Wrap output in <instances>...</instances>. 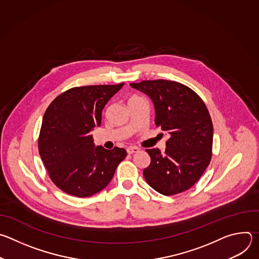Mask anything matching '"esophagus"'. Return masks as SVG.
<instances>
[{"label":"esophagus","mask_w":259,"mask_h":259,"mask_svg":"<svg viewBox=\"0 0 259 259\" xmlns=\"http://www.w3.org/2000/svg\"><path fill=\"white\" fill-rule=\"evenodd\" d=\"M137 152H139V149H138V147H135V146H133V147H128V149H127V153H128L129 155L135 154V153H137Z\"/></svg>","instance_id":"1"}]
</instances>
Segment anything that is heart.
I'll return each instance as SVG.
<instances>
[{
  "label": "heart",
  "mask_w": 259,
  "mask_h": 259,
  "mask_svg": "<svg viewBox=\"0 0 259 259\" xmlns=\"http://www.w3.org/2000/svg\"><path fill=\"white\" fill-rule=\"evenodd\" d=\"M138 98H140V97H138V96H132V97H130V99H129V102H131V101H134V100H136V99H138Z\"/></svg>",
  "instance_id": "b5f03b06"
}]
</instances>
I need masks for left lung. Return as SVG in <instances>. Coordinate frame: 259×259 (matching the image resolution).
Wrapping results in <instances>:
<instances>
[{"label": "left lung", "instance_id": "8db88e82", "mask_svg": "<svg viewBox=\"0 0 259 259\" xmlns=\"http://www.w3.org/2000/svg\"><path fill=\"white\" fill-rule=\"evenodd\" d=\"M154 102L155 124L169 132L165 153L145 150L151 164L143 170L146 182L165 196L191 189L212 157L213 124L206 104L190 87L174 81L153 80L131 83Z\"/></svg>", "mask_w": 259, "mask_h": 259}]
</instances>
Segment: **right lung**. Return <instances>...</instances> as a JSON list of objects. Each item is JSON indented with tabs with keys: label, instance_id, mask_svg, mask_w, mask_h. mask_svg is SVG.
<instances>
[{
	"label": "right lung",
	"instance_id": "1",
	"mask_svg": "<svg viewBox=\"0 0 259 259\" xmlns=\"http://www.w3.org/2000/svg\"><path fill=\"white\" fill-rule=\"evenodd\" d=\"M73 87L58 95L44 114L38 139L39 153L49 177L62 192L88 198L112 180L127 152L94 146L90 132L101 124L104 105L122 87Z\"/></svg>",
	"mask_w": 259,
	"mask_h": 259
}]
</instances>
